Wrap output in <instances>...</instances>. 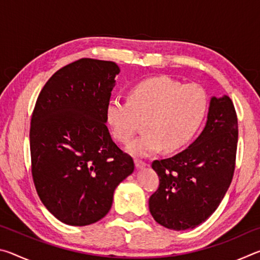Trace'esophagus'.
I'll list each match as a JSON object with an SVG mask.
<instances>
[{
  "label": "esophagus",
  "mask_w": 260,
  "mask_h": 260,
  "mask_svg": "<svg viewBox=\"0 0 260 260\" xmlns=\"http://www.w3.org/2000/svg\"><path fill=\"white\" fill-rule=\"evenodd\" d=\"M148 164L147 161H144L142 159H139V158H136L135 159V166L138 167V169H142V167H146Z\"/></svg>",
  "instance_id": "34e87169"
}]
</instances>
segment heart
Here are the masks:
<instances>
[{
	"instance_id": "obj_1",
	"label": "heart",
	"mask_w": 260,
	"mask_h": 260,
	"mask_svg": "<svg viewBox=\"0 0 260 260\" xmlns=\"http://www.w3.org/2000/svg\"><path fill=\"white\" fill-rule=\"evenodd\" d=\"M208 110V95L197 83L182 85L169 77L142 80L131 88L128 100L110 99L107 118L119 142H128L144 121L143 133L128 150L149 156L166 149L177 150L190 140Z\"/></svg>"
}]
</instances>
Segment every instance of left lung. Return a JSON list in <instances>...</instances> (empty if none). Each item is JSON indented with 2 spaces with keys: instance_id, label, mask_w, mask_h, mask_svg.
<instances>
[{
  "instance_id": "obj_1",
  "label": "left lung",
  "mask_w": 260,
  "mask_h": 260,
  "mask_svg": "<svg viewBox=\"0 0 260 260\" xmlns=\"http://www.w3.org/2000/svg\"><path fill=\"white\" fill-rule=\"evenodd\" d=\"M237 116L228 96L212 98L202 134L186 150L153 160L159 186L149 199L153 219L169 230L195 228L222 201L234 175Z\"/></svg>"
}]
</instances>
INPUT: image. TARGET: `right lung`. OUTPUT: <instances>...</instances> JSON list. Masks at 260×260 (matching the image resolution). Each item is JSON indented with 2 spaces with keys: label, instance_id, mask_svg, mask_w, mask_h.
<instances>
[{
  "label": "right lung",
  "instance_id": "right-lung-1",
  "mask_svg": "<svg viewBox=\"0 0 260 260\" xmlns=\"http://www.w3.org/2000/svg\"><path fill=\"white\" fill-rule=\"evenodd\" d=\"M119 68L81 58L52 74L38 96L29 128L30 170L48 211L70 226L102 219L134 161L105 122Z\"/></svg>",
  "mask_w": 260,
  "mask_h": 260
}]
</instances>
